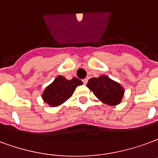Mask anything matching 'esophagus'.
<instances>
[{
	"label": "esophagus",
	"mask_w": 158,
	"mask_h": 158,
	"mask_svg": "<svg viewBox=\"0 0 158 158\" xmlns=\"http://www.w3.org/2000/svg\"><path fill=\"white\" fill-rule=\"evenodd\" d=\"M83 82H84V84L85 85H86L87 83H88V79H83Z\"/></svg>",
	"instance_id": "esophagus-1"
}]
</instances>
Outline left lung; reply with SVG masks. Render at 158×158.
Wrapping results in <instances>:
<instances>
[{
    "label": "left lung",
    "instance_id": "1",
    "mask_svg": "<svg viewBox=\"0 0 158 158\" xmlns=\"http://www.w3.org/2000/svg\"><path fill=\"white\" fill-rule=\"evenodd\" d=\"M87 87L101 102L111 106L121 104L125 94L121 84L105 74L89 79Z\"/></svg>",
    "mask_w": 158,
    "mask_h": 158
}]
</instances>
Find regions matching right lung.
Returning a JSON list of instances; mask_svg holds the SVG:
<instances>
[{"label": "right lung", "instance_id": "right-lung-1", "mask_svg": "<svg viewBox=\"0 0 158 158\" xmlns=\"http://www.w3.org/2000/svg\"><path fill=\"white\" fill-rule=\"evenodd\" d=\"M81 85L82 81L75 77L69 80L64 76L58 75L43 90L42 98L50 107H57L69 100L75 89Z\"/></svg>", "mask_w": 158, "mask_h": 158}]
</instances>
